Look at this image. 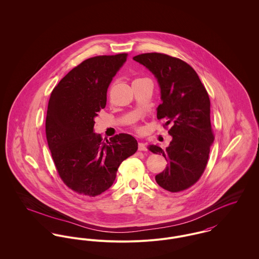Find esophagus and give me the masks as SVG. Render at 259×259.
I'll use <instances>...</instances> for the list:
<instances>
[{
    "label": "esophagus",
    "mask_w": 259,
    "mask_h": 259,
    "mask_svg": "<svg viewBox=\"0 0 259 259\" xmlns=\"http://www.w3.org/2000/svg\"><path fill=\"white\" fill-rule=\"evenodd\" d=\"M138 150H139V151H146V150H147L146 144H145L144 142H139V143H138Z\"/></svg>",
    "instance_id": "obj_1"
}]
</instances>
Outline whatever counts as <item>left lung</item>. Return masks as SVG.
<instances>
[{
	"label": "left lung",
	"mask_w": 259,
	"mask_h": 259,
	"mask_svg": "<svg viewBox=\"0 0 259 259\" xmlns=\"http://www.w3.org/2000/svg\"><path fill=\"white\" fill-rule=\"evenodd\" d=\"M155 75L161 89L157 119L172 136L164 150L158 145L148 149L162 154L168 162L166 169L156 175L157 184L164 190L179 192L193 186L206 168L214 134L210 121V100L196 71L181 59L161 53H145L134 57Z\"/></svg>",
	"instance_id": "left-lung-1"
}]
</instances>
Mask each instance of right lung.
<instances>
[{"label": "right lung", "mask_w": 259, "mask_h": 259, "mask_svg": "<svg viewBox=\"0 0 259 259\" xmlns=\"http://www.w3.org/2000/svg\"><path fill=\"white\" fill-rule=\"evenodd\" d=\"M127 54L96 56L73 68L53 89L46 138L57 172L76 193L96 196L114 183L121 162L138 150L137 139L119 134L104 141L93 133L107 89Z\"/></svg>", "instance_id": "add662e5"}]
</instances>
